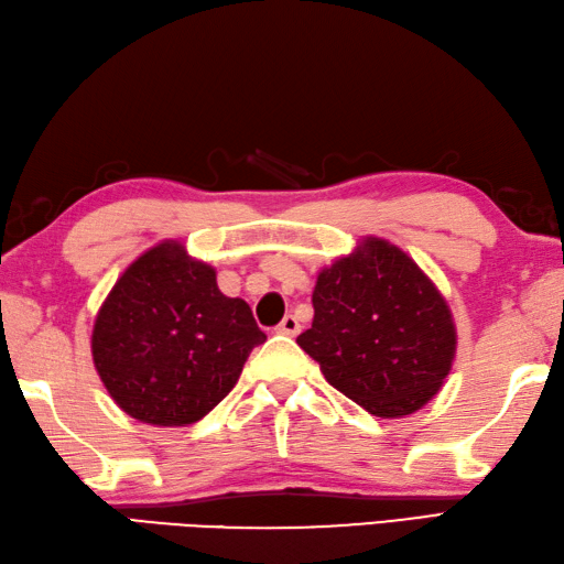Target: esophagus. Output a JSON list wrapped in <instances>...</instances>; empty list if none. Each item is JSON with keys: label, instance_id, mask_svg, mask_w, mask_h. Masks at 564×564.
Returning <instances> with one entry per match:
<instances>
[{"label": "esophagus", "instance_id": "obj_1", "mask_svg": "<svg viewBox=\"0 0 564 564\" xmlns=\"http://www.w3.org/2000/svg\"><path fill=\"white\" fill-rule=\"evenodd\" d=\"M275 333H279V335H289V337L299 335V333H301V323H299V317L289 313V315H285L283 321L279 323V327H275Z\"/></svg>", "mask_w": 564, "mask_h": 564}]
</instances>
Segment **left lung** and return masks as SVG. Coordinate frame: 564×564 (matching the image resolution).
Here are the masks:
<instances>
[{"mask_svg": "<svg viewBox=\"0 0 564 564\" xmlns=\"http://www.w3.org/2000/svg\"><path fill=\"white\" fill-rule=\"evenodd\" d=\"M313 325L299 343L325 380L384 419L422 409L456 355L452 311L424 271L384 239L321 271Z\"/></svg>", "mask_w": 564, "mask_h": 564, "instance_id": "8db88e82", "label": "left lung"}]
</instances>
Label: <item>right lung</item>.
Instances as JSON below:
<instances>
[{
    "label": "right lung",
    "mask_w": 564,
    "mask_h": 564,
    "mask_svg": "<svg viewBox=\"0 0 564 564\" xmlns=\"http://www.w3.org/2000/svg\"><path fill=\"white\" fill-rule=\"evenodd\" d=\"M263 340L249 303L227 299L212 265L165 241L112 285L90 347L122 412L145 424L184 426L231 392Z\"/></svg>",
    "instance_id": "1"
}]
</instances>
